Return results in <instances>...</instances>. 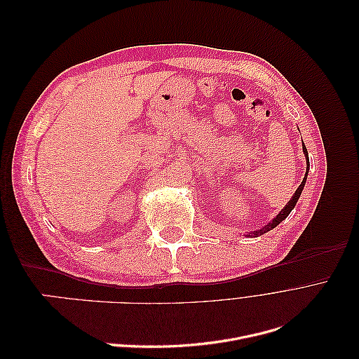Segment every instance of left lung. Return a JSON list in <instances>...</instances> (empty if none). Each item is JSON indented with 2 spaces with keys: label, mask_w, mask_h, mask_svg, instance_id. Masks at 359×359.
<instances>
[{
  "label": "left lung",
  "mask_w": 359,
  "mask_h": 359,
  "mask_svg": "<svg viewBox=\"0 0 359 359\" xmlns=\"http://www.w3.org/2000/svg\"><path fill=\"white\" fill-rule=\"evenodd\" d=\"M302 153H304V156H306V165H307V168H306V175H304V180H302V182L299 184V187L297 189V191L293 193V196L290 198V201L285 205V208L281 210L273 220H271L269 223H266L262 229H257V231H252L250 233H245L244 236H248V238H255V236H259V235H264V233H266L268 231H273L276 226H278L281 222H283L286 217L290 214V211L295 208V205H297V202H298V199H299V196H301V193H302V190H304V186H306V181H307V175H309V170H310V161H309V153H307V148L302 145Z\"/></svg>",
  "instance_id": "left-lung-1"
}]
</instances>
